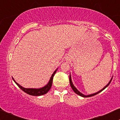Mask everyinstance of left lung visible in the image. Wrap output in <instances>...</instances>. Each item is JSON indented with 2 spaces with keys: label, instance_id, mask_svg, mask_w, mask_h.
I'll return each instance as SVG.
<instances>
[{
  "label": "left lung",
  "instance_id": "1",
  "mask_svg": "<svg viewBox=\"0 0 120 120\" xmlns=\"http://www.w3.org/2000/svg\"><path fill=\"white\" fill-rule=\"evenodd\" d=\"M112 79H113V77H112V79H111V80H110V81L109 82V83L107 84V85H106V86H105V87L104 88H103V89H102V90H100V91H99L98 92H96V93H95V94H90V95H84V94H82V93H81V92H80V91H78V90H77V88H76V87H75V86H74V85H73V82H72V81H71V76H70H70H69V82H70V86H71V88H72V90H73L74 91V92H75V93L76 94H77V95H80V96H81V97H92V96H94V95H97V94H99V92H102V91H103V90H105V89L106 88V87H107V86H109V85L110 84V83L111 82V81H112Z\"/></svg>",
  "mask_w": 120,
  "mask_h": 120
}]
</instances>
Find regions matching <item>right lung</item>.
Segmentation results:
<instances>
[{
	"instance_id": "1",
	"label": "right lung",
	"mask_w": 120,
	"mask_h": 120,
	"mask_svg": "<svg viewBox=\"0 0 120 120\" xmlns=\"http://www.w3.org/2000/svg\"><path fill=\"white\" fill-rule=\"evenodd\" d=\"M58 69H56V70H55L53 74L52 75L51 78H50V81L48 82L46 86H45L44 87L40 88H24L22 87L19 84L17 83L14 80V79L13 78V80H14L15 83L23 91H24L25 92H26L28 94L32 96H40L43 95L49 92V90L51 88L52 86V80H53V77H54V75L55 74V73L56 72V70H57Z\"/></svg>"
}]
</instances>
